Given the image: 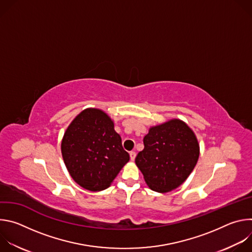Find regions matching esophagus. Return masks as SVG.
Here are the masks:
<instances>
[{
  "label": "esophagus",
  "mask_w": 252,
  "mask_h": 252,
  "mask_svg": "<svg viewBox=\"0 0 252 252\" xmlns=\"http://www.w3.org/2000/svg\"><path fill=\"white\" fill-rule=\"evenodd\" d=\"M135 153L134 152H130L129 153V158H130V160H134V158H135Z\"/></svg>",
  "instance_id": "1"
}]
</instances>
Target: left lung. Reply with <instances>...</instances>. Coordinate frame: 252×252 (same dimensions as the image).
Masks as SVG:
<instances>
[{
	"label": "left lung",
	"mask_w": 252,
	"mask_h": 252,
	"mask_svg": "<svg viewBox=\"0 0 252 252\" xmlns=\"http://www.w3.org/2000/svg\"><path fill=\"white\" fill-rule=\"evenodd\" d=\"M143 146L135 163L150 189L158 192H168L181 186L199 157L195 134L179 120L150 128L143 137Z\"/></svg>",
	"instance_id": "8db88e82"
}]
</instances>
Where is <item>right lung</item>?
<instances>
[{"mask_svg": "<svg viewBox=\"0 0 252 252\" xmlns=\"http://www.w3.org/2000/svg\"><path fill=\"white\" fill-rule=\"evenodd\" d=\"M64 164L74 181L91 191L109 188L129 156L114 123L103 112H82L64 132L62 141Z\"/></svg>", "mask_w": 252, "mask_h": 252, "instance_id": "obj_1", "label": "right lung"}]
</instances>
